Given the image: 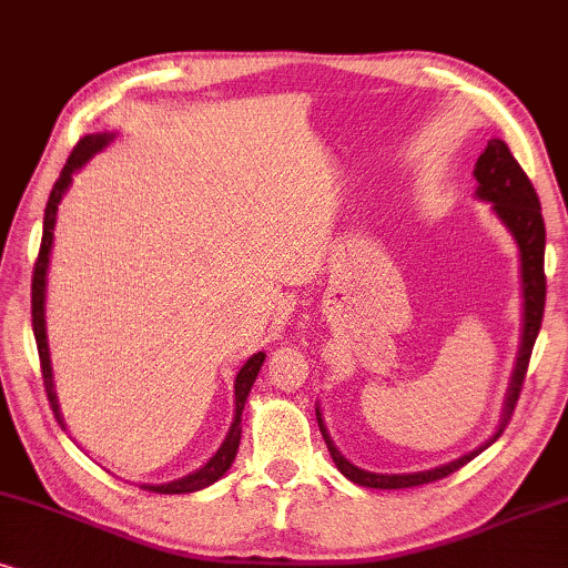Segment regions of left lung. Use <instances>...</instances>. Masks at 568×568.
Segmentation results:
<instances>
[{
  "label": "left lung",
  "instance_id": "obj_1",
  "mask_svg": "<svg viewBox=\"0 0 568 568\" xmlns=\"http://www.w3.org/2000/svg\"><path fill=\"white\" fill-rule=\"evenodd\" d=\"M475 179H478V194L480 200L494 202L496 215L506 223V229L511 231L514 241L519 246V262H521V298H525V324H521V345L517 355V366H514L509 395H506V407L501 426L494 434L490 442L483 444L480 449L470 452V455L455 459V463L434 467V470L426 473H410V475H382V473H368L355 467L353 463L339 455L335 444L327 434L322 423V413L316 407V420H320V430L324 436V444H327L332 459H335L337 470L351 478L353 483L366 488H413L423 486V483H434L447 478V475L457 473L459 467L470 463L473 457H478L483 449L490 447L501 430L509 426L514 407H517V399L521 395V387H525L527 366H530V355L535 347V339H538L542 312H546V223H542L540 213V200L538 192H535L532 181L527 179V173L521 171L517 158L511 155V150L506 148L504 140H490L486 153L478 158L475 163Z\"/></svg>",
  "mask_w": 568,
  "mask_h": 568
}]
</instances>
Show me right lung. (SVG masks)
I'll return each mask as SVG.
<instances>
[{
  "label": "right lung",
  "instance_id": "add662e5",
  "mask_svg": "<svg viewBox=\"0 0 568 568\" xmlns=\"http://www.w3.org/2000/svg\"><path fill=\"white\" fill-rule=\"evenodd\" d=\"M113 140V134H88L82 138L74 150L67 158L62 173H59L54 189H51V196L47 202V215H43V236H41V248H38V260L33 264V283H30V322H33V337H36V347H38V361H41V376H43V387H47V397L51 403V410H54L57 420L59 418V407H57V395H54V384H51V361H49V345H47V327H43V298H47V270H49V252H51V241H54V223H57V207L62 202V194L70 186L72 173L80 169L82 163L88 161L90 155L103 150L109 142ZM264 363V353H256L248 358L241 372L236 376V415H233L231 430L225 436L223 447L217 449V455L210 459L205 467L186 475V478L165 483V486H140L145 490H153V494H192V490L207 488L213 486L217 478H223L225 470H229L233 459H236L239 452V442H241V410H244V403L252 392V384L260 374Z\"/></svg>",
  "mask_w": 568,
  "mask_h": 568
}]
</instances>
